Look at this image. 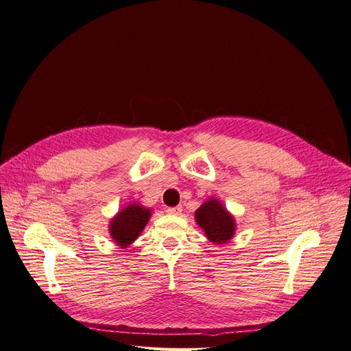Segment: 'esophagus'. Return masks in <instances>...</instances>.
<instances>
[{
	"label": "esophagus",
	"instance_id": "34e87169",
	"mask_svg": "<svg viewBox=\"0 0 351 351\" xmlns=\"http://www.w3.org/2000/svg\"><path fill=\"white\" fill-rule=\"evenodd\" d=\"M182 210H183L182 206H174V208H168L167 209L168 214H173V215H180V214H182Z\"/></svg>",
	"mask_w": 351,
	"mask_h": 351
}]
</instances>
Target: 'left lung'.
I'll return each mask as SVG.
<instances>
[{
  "label": "left lung",
  "mask_w": 351,
  "mask_h": 351,
  "mask_svg": "<svg viewBox=\"0 0 351 351\" xmlns=\"http://www.w3.org/2000/svg\"><path fill=\"white\" fill-rule=\"evenodd\" d=\"M197 226L205 231L209 241L224 244L230 241L236 232V221L218 199L209 197L196 212Z\"/></svg>",
  "instance_id": "1"
}]
</instances>
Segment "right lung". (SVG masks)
<instances>
[{
  "mask_svg": "<svg viewBox=\"0 0 351 351\" xmlns=\"http://www.w3.org/2000/svg\"><path fill=\"white\" fill-rule=\"evenodd\" d=\"M151 209H147L139 204H132L123 208L117 214L110 224V234L115 244L125 249L141 236V232L146 227L151 218Z\"/></svg>",
  "mask_w": 351,
  "mask_h": 351,
  "instance_id": "right-lung-1",
  "label": "right lung"
}]
</instances>
